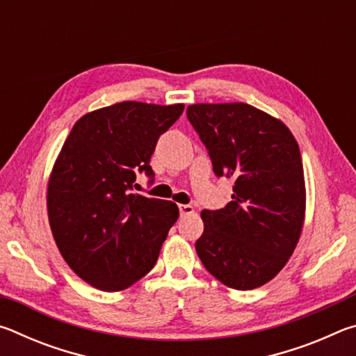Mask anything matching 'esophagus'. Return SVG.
Wrapping results in <instances>:
<instances>
[{"label": "esophagus", "instance_id": "obj_1", "mask_svg": "<svg viewBox=\"0 0 356 356\" xmlns=\"http://www.w3.org/2000/svg\"><path fill=\"white\" fill-rule=\"evenodd\" d=\"M179 210H180V215H191V213H195V209H193L190 204H180Z\"/></svg>", "mask_w": 356, "mask_h": 356}]
</instances>
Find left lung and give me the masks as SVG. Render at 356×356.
<instances>
[{
  "label": "left lung",
  "mask_w": 356,
  "mask_h": 356,
  "mask_svg": "<svg viewBox=\"0 0 356 356\" xmlns=\"http://www.w3.org/2000/svg\"><path fill=\"white\" fill-rule=\"evenodd\" d=\"M186 116L216 176L236 180L225 209L201 212L197 256L210 275L236 291L267 284L291 259L305 225L298 143L282 120L243 102L193 104Z\"/></svg>",
  "instance_id": "obj_1"
}]
</instances>
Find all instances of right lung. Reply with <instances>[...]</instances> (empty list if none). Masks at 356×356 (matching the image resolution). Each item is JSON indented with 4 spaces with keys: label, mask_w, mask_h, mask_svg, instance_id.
<instances>
[{
    "label": "right lung",
    "mask_w": 356,
    "mask_h": 356,
    "mask_svg": "<svg viewBox=\"0 0 356 356\" xmlns=\"http://www.w3.org/2000/svg\"><path fill=\"white\" fill-rule=\"evenodd\" d=\"M184 104L120 102L76 120L53 165L47 210L53 238L89 286L119 292L147 275L179 218L172 201L131 193L160 135Z\"/></svg>",
    "instance_id": "right-lung-1"
}]
</instances>
